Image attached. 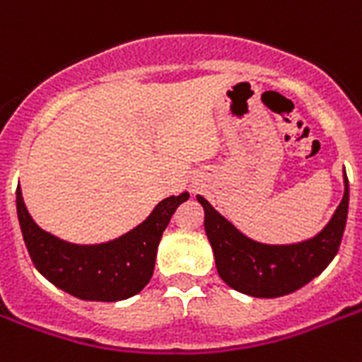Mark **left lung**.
Here are the masks:
<instances>
[{"label":"left lung","mask_w":362,"mask_h":362,"mask_svg":"<svg viewBox=\"0 0 362 362\" xmlns=\"http://www.w3.org/2000/svg\"><path fill=\"white\" fill-rule=\"evenodd\" d=\"M346 173V170H344ZM342 203L325 229L310 240L289 246H269L244 237L204 197V231L214 250L216 269L227 286L252 297L274 298L306 286L337 255L348 220L349 184L344 178Z\"/></svg>","instance_id":"1"}]
</instances>
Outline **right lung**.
<instances>
[{
    "mask_svg": "<svg viewBox=\"0 0 362 362\" xmlns=\"http://www.w3.org/2000/svg\"><path fill=\"white\" fill-rule=\"evenodd\" d=\"M187 199L189 193L163 199L133 231L95 246L69 244L42 231L31 220L20 186L16 212L31 261L50 284L82 300L116 303L136 295L150 281L161 235L178 204Z\"/></svg>",
    "mask_w": 362,
    "mask_h": 362,
    "instance_id": "obj_1",
    "label": "right lung"
}]
</instances>
